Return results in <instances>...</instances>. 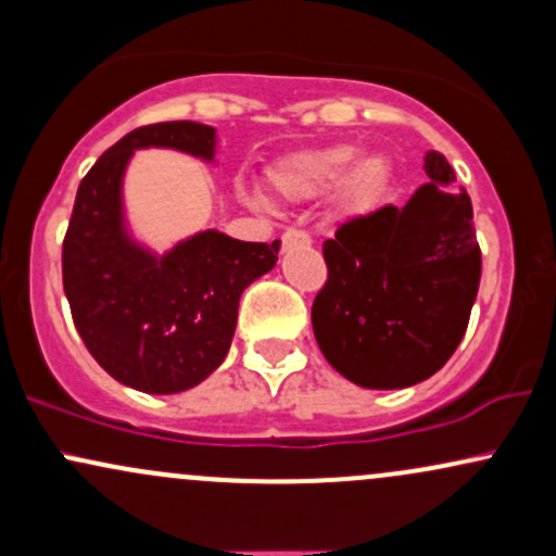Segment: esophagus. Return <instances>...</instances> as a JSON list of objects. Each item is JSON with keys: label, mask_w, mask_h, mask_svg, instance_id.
I'll return each mask as SVG.
<instances>
[{"label": "esophagus", "mask_w": 556, "mask_h": 556, "mask_svg": "<svg viewBox=\"0 0 556 556\" xmlns=\"http://www.w3.org/2000/svg\"><path fill=\"white\" fill-rule=\"evenodd\" d=\"M308 245H311V238L305 232H300V229H287L282 235L285 251H290V248H308Z\"/></svg>", "instance_id": "34e87169"}]
</instances>
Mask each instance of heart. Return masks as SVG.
<instances>
[{
  "instance_id": "heart-1",
  "label": "heart",
  "mask_w": 556,
  "mask_h": 556,
  "mask_svg": "<svg viewBox=\"0 0 556 556\" xmlns=\"http://www.w3.org/2000/svg\"><path fill=\"white\" fill-rule=\"evenodd\" d=\"M274 195L287 203L314 201L331 190V214L340 222L368 219L384 206L392 185V162L363 154L353 143H331L279 159L269 169ZM258 203V198H253Z\"/></svg>"
}]
</instances>
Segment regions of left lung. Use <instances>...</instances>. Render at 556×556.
<instances>
[{
	"label": "left lung",
	"mask_w": 556,
	"mask_h": 556,
	"mask_svg": "<svg viewBox=\"0 0 556 556\" xmlns=\"http://www.w3.org/2000/svg\"><path fill=\"white\" fill-rule=\"evenodd\" d=\"M426 182L324 242L329 279L311 321L324 358L363 389H405L460 344L481 282L473 206L450 162L429 151Z\"/></svg>",
	"instance_id": "left-lung-1"
}]
</instances>
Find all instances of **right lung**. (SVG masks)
Returning a JSON list of instances; mask_svg holds the SVG:
<instances>
[{
  "mask_svg": "<svg viewBox=\"0 0 556 556\" xmlns=\"http://www.w3.org/2000/svg\"><path fill=\"white\" fill-rule=\"evenodd\" d=\"M146 149L216 164V130L182 119L138 127L117 140L75 195L62 282L80 340L112 379L146 394H177L227 358L240 295L277 266L282 242L201 229L169 251H154L125 208L127 167Z\"/></svg>",
  "mask_w": 556,
  "mask_h": 556,
  "instance_id": "right-lung-1",
  "label": "right lung"
}]
</instances>
